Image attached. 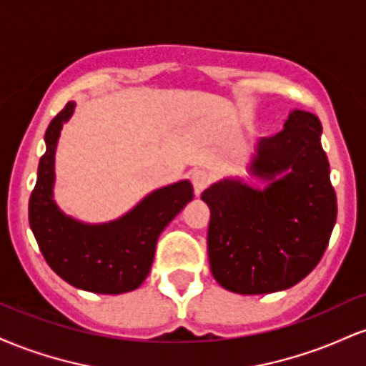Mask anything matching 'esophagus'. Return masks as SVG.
Returning <instances> with one entry per match:
<instances>
[{
  "mask_svg": "<svg viewBox=\"0 0 366 366\" xmlns=\"http://www.w3.org/2000/svg\"><path fill=\"white\" fill-rule=\"evenodd\" d=\"M191 182L192 187H194V194L201 196V192L204 191L212 182V175L204 170H192L191 172Z\"/></svg>",
  "mask_w": 366,
  "mask_h": 366,
  "instance_id": "34e87169",
  "label": "esophagus"
}]
</instances>
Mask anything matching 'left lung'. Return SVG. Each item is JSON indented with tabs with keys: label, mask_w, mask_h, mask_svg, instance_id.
<instances>
[{
	"label": "left lung",
	"mask_w": 366,
	"mask_h": 366,
	"mask_svg": "<svg viewBox=\"0 0 366 366\" xmlns=\"http://www.w3.org/2000/svg\"><path fill=\"white\" fill-rule=\"evenodd\" d=\"M320 137L317 115L292 110L282 132L258 141L249 182L224 177L201 194L212 213L209 268L227 291H284L320 262L337 218Z\"/></svg>",
	"instance_id": "left-lung-1"
}]
</instances>
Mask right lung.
Returning <instances> with one entry per match:
<instances>
[{"mask_svg": "<svg viewBox=\"0 0 366 366\" xmlns=\"http://www.w3.org/2000/svg\"><path fill=\"white\" fill-rule=\"evenodd\" d=\"M74 112L75 103L69 102L46 129L29 224L46 263L65 282L96 294L134 291L149 274L159 234L194 197L192 186L184 179L154 189L125 215L103 224L63 213L53 196L54 154L63 124Z\"/></svg>", "mask_w": 366, "mask_h": 366, "instance_id": "right-lung-1", "label": "right lung"}]
</instances>
